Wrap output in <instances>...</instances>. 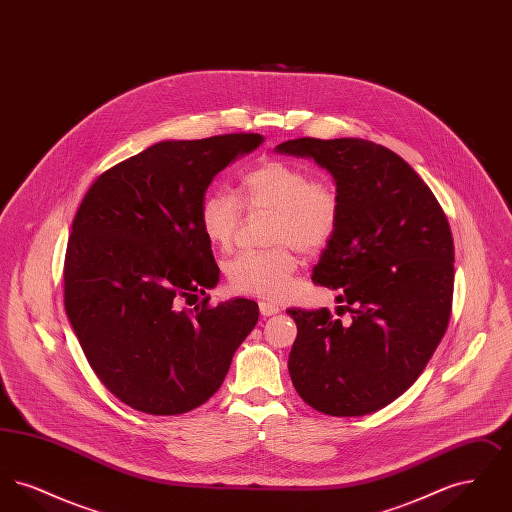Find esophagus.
I'll list each match as a JSON object with an SVG mask.
<instances>
[{"mask_svg":"<svg viewBox=\"0 0 512 512\" xmlns=\"http://www.w3.org/2000/svg\"><path fill=\"white\" fill-rule=\"evenodd\" d=\"M259 311H261L263 317H272V315H276L280 309H278V305H274V303L263 299V301H259Z\"/></svg>","mask_w":512,"mask_h":512,"instance_id":"34e87169","label":"esophagus"}]
</instances>
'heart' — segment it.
Listing matches in <instances>:
<instances>
[{"instance_id":"obj_1","label":"heart","mask_w":512,"mask_h":512,"mask_svg":"<svg viewBox=\"0 0 512 512\" xmlns=\"http://www.w3.org/2000/svg\"><path fill=\"white\" fill-rule=\"evenodd\" d=\"M242 197L249 211H272L268 251H244L226 263L230 290L265 299H282L292 290L297 257L292 247L313 255L334 238L340 222L336 190L313 180L311 172L284 161H268L247 172ZM244 207L238 195L215 188L203 195L199 224L209 244L228 249L242 224Z\"/></svg>"}]
</instances>
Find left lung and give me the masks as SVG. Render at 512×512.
I'll return each mask as SVG.
<instances>
[{"label": "left lung", "instance_id": "8db88e82", "mask_svg": "<svg viewBox=\"0 0 512 512\" xmlns=\"http://www.w3.org/2000/svg\"><path fill=\"white\" fill-rule=\"evenodd\" d=\"M278 153L332 174L340 222L313 268L338 290L297 324L288 370L301 399L330 416L374 413L409 390L443 338L453 303V236L436 195L397 153L361 138H297Z\"/></svg>", "mask_w": 512, "mask_h": 512}]
</instances>
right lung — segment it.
<instances>
[{"mask_svg":"<svg viewBox=\"0 0 512 512\" xmlns=\"http://www.w3.org/2000/svg\"><path fill=\"white\" fill-rule=\"evenodd\" d=\"M261 134L167 140L103 172L84 195L65 255V311L101 384L128 407L172 416L224 382L259 320L236 297L180 303L219 282L199 224L209 184Z\"/></svg>","mask_w":512,"mask_h":512,"instance_id":"obj_1","label":"right lung"}]
</instances>
